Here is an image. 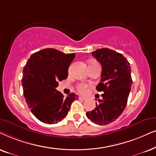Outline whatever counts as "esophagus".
Instances as JSON below:
<instances>
[{
  "instance_id": "1",
  "label": "esophagus",
  "mask_w": 156,
  "mask_h": 156,
  "mask_svg": "<svg viewBox=\"0 0 156 156\" xmlns=\"http://www.w3.org/2000/svg\"><path fill=\"white\" fill-rule=\"evenodd\" d=\"M79 98H80V99H81V100H83V101H86V100L87 99L86 97H83V96H80V97H79Z\"/></svg>"
}]
</instances>
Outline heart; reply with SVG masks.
<instances>
[{
	"mask_svg": "<svg viewBox=\"0 0 156 156\" xmlns=\"http://www.w3.org/2000/svg\"><path fill=\"white\" fill-rule=\"evenodd\" d=\"M94 63H96V62H93V63L91 64H94ZM91 64H90V65H91ZM88 88V85L84 84V83H80V84L78 85V86H77V89H78V90L81 93H86V90H87V88Z\"/></svg>",
	"mask_w": 156,
	"mask_h": 156,
	"instance_id": "1",
	"label": "heart"
}]
</instances>
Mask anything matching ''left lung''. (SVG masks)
Listing matches in <instances>:
<instances>
[{
  "label": "left lung",
  "instance_id": "left-lung-1",
  "mask_svg": "<svg viewBox=\"0 0 156 156\" xmlns=\"http://www.w3.org/2000/svg\"><path fill=\"white\" fill-rule=\"evenodd\" d=\"M91 54L102 66L96 90L104 93L96 108L87 112L86 116L98 125H107L121 115L127 104L133 83L130 65L121 53L109 48L98 49Z\"/></svg>",
  "mask_w": 156,
  "mask_h": 156
}]
</instances>
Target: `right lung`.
I'll use <instances>...</instances> for the list:
<instances>
[{"mask_svg":"<svg viewBox=\"0 0 156 156\" xmlns=\"http://www.w3.org/2000/svg\"><path fill=\"white\" fill-rule=\"evenodd\" d=\"M75 57V53L45 48L32 54L23 68L22 86L26 101L33 115L43 123L61 121L73 101L78 99L74 93L65 98L56 90L58 82L67 78Z\"/></svg>","mask_w":156,"mask_h":156,"instance_id":"1","label":"right lung"}]
</instances>
